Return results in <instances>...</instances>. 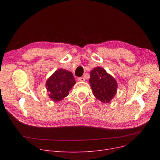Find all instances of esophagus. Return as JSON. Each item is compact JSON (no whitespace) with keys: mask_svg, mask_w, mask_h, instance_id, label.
I'll return each instance as SVG.
<instances>
[{"mask_svg":"<svg viewBox=\"0 0 160 160\" xmlns=\"http://www.w3.org/2000/svg\"><path fill=\"white\" fill-rule=\"evenodd\" d=\"M78 80L79 82H84L86 80H85V78H83V77H80V78H78Z\"/></svg>","mask_w":160,"mask_h":160,"instance_id":"obj_1","label":"esophagus"}]
</instances>
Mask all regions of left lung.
Returning <instances> with one entry per match:
<instances>
[{"label":"left lung","instance_id":"8db88e82","mask_svg":"<svg viewBox=\"0 0 160 160\" xmlns=\"http://www.w3.org/2000/svg\"><path fill=\"white\" fill-rule=\"evenodd\" d=\"M89 83L95 98L103 103L110 102L117 93L116 80L100 67L91 71Z\"/></svg>","mask_w":160,"mask_h":160}]
</instances>
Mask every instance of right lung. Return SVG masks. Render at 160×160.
Segmentation results:
<instances>
[{"mask_svg":"<svg viewBox=\"0 0 160 160\" xmlns=\"http://www.w3.org/2000/svg\"><path fill=\"white\" fill-rule=\"evenodd\" d=\"M76 83L72 73L63 69H57L46 82L49 98L54 102H60L69 95Z\"/></svg>","mask_w":160,"mask_h":160,"instance_id":"obj_1","label":"right lung"}]
</instances>
